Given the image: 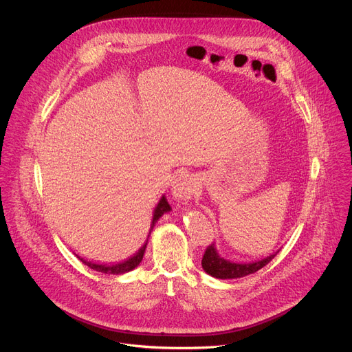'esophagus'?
I'll return each instance as SVG.
<instances>
[{
	"instance_id": "obj_1",
	"label": "esophagus",
	"mask_w": 352,
	"mask_h": 352,
	"mask_svg": "<svg viewBox=\"0 0 352 352\" xmlns=\"http://www.w3.org/2000/svg\"><path fill=\"white\" fill-rule=\"evenodd\" d=\"M197 190V181L193 175H181L178 177L171 186V193L178 204L186 205L189 199Z\"/></svg>"
}]
</instances>
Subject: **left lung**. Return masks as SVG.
<instances>
[{
    "label": "left lung",
    "instance_id": "left-lung-1",
    "mask_svg": "<svg viewBox=\"0 0 352 352\" xmlns=\"http://www.w3.org/2000/svg\"><path fill=\"white\" fill-rule=\"evenodd\" d=\"M278 250L277 252H273L270 256L261 259V261L236 263V262H231V261H227L223 256H220L217 249H216V245L212 243L205 250V255L202 259V267L208 274H210L212 277H216V278H223V280L239 278V277H245L248 274L256 273L258 270L265 267L272 259H274V256L278 254Z\"/></svg>",
    "mask_w": 352,
    "mask_h": 352
}]
</instances>
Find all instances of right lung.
<instances>
[{"label": "right lung", "instance_id": "add662e5", "mask_svg": "<svg viewBox=\"0 0 352 352\" xmlns=\"http://www.w3.org/2000/svg\"><path fill=\"white\" fill-rule=\"evenodd\" d=\"M170 210H171V206L168 205L166 196L163 195L162 199L159 200V204H157L155 212H153V219H152V224H150L148 235H150V232H152V230H153L155 224L157 223V220H159L164 213H167V212H170ZM148 235H147V238H148ZM146 245H147V239H146V242L143 243V246H140V249L138 250V252H136L133 256H131L129 259H126V261H124V262H120V263H96V262L86 261L85 258H82V256H79V255H76V254H75V255H76V258H78L82 263H85L86 266H89L90 269H93V270H96V272L106 273V274H124V273H128V272H131V270H133L135 267L139 266V263L142 262L143 255H144Z\"/></svg>", "mask_w": 352, "mask_h": 352}]
</instances>
